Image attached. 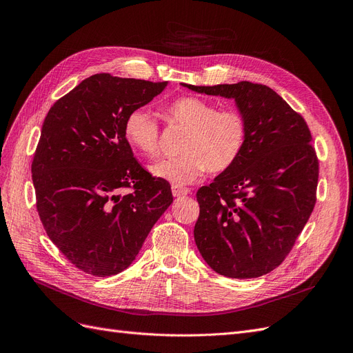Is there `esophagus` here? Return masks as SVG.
Segmentation results:
<instances>
[{
	"mask_svg": "<svg viewBox=\"0 0 353 353\" xmlns=\"http://www.w3.org/2000/svg\"><path fill=\"white\" fill-rule=\"evenodd\" d=\"M172 193L174 197H180V196H186L190 193V190L188 188H181V186H172Z\"/></svg>",
	"mask_w": 353,
	"mask_h": 353,
	"instance_id": "34e87169",
	"label": "esophagus"
}]
</instances>
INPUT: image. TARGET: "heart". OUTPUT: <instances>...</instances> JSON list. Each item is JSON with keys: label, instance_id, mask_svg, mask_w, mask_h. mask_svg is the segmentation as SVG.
<instances>
[{"label": "heart", "instance_id": "obj_1", "mask_svg": "<svg viewBox=\"0 0 353 353\" xmlns=\"http://www.w3.org/2000/svg\"><path fill=\"white\" fill-rule=\"evenodd\" d=\"M167 120L179 125L184 134L179 157L156 161L153 176L170 181L174 186H186L199 180L209 169L221 173L242 154L248 123L237 108H223L209 100L183 97L165 110ZM124 137L130 145L145 157H156L160 152V127L150 111L132 110L124 120Z\"/></svg>", "mask_w": 353, "mask_h": 353}]
</instances>
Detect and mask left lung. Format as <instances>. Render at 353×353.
<instances>
[{"label":"left lung","mask_w":353,"mask_h":353,"mask_svg":"<svg viewBox=\"0 0 353 353\" xmlns=\"http://www.w3.org/2000/svg\"><path fill=\"white\" fill-rule=\"evenodd\" d=\"M181 85L233 99L248 123L237 161L196 194V246L219 274L263 276L285 261L316 203L319 161L309 127L263 84Z\"/></svg>","instance_id":"left-lung-1"}]
</instances>
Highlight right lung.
<instances>
[{
	"mask_svg": "<svg viewBox=\"0 0 353 353\" xmlns=\"http://www.w3.org/2000/svg\"><path fill=\"white\" fill-rule=\"evenodd\" d=\"M167 84L94 74L55 101L43 123L31 164L37 212L51 242L88 274L127 269L172 205L170 184L143 169L124 137L130 111Z\"/></svg>",
	"mask_w": 353,
	"mask_h": 353,
	"instance_id": "1",
	"label": "right lung"
}]
</instances>
